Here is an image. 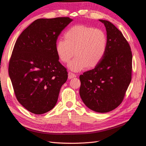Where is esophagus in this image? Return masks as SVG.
Here are the masks:
<instances>
[{"label":"esophagus","instance_id":"1","mask_svg":"<svg viewBox=\"0 0 146 146\" xmlns=\"http://www.w3.org/2000/svg\"><path fill=\"white\" fill-rule=\"evenodd\" d=\"M74 77H76V74H74L72 72H69L68 73V78L69 79H71V78H73Z\"/></svg>","mask_w":146,"mask_h":146}]
</instances>
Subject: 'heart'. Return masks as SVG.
<instances>
[{
  "mask_svg": "<svg viewBox=\"0 0 146 146\" xmlns=\"http://www.w3.org/2000/svg\"><path fill=\"white\" fill-rule=\"evenodd\" d=\"M64 39L56 43L55 49L59 59L69 63L75 54L76 56L68 68L78 72L88 66L94 68L105 56L107 48V38L104 31L86 25H76L64 34Z\"/></svg>",
  "mask_w": 146,
  "mask_h": 146,
  "instance_id": "b5f03b06",
  "label": "heart"
}]
</instances>
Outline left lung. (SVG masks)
Instances as JSON below:
<instances>
[{
  "label": "left lung",
  "mask_w": 146,
  "mask_h": 146,
  "mask_svg": "<svg viewBox=\"0 0 146 146\" xmlns=\"http://www.w3.org/2000/svg\"><path fill=\"white\" fill-rule=\"evenodd\" d=\"M107 31V48L100 62L80 76V98L88 108L107 113L117 108L131 80L132 54L122 33L110 21L99 19Z\"/></svg>",
  "instance_id": "8db88e82"
}]
</instances>
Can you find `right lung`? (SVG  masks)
<instances>
[{
	"label": "right lung",
	"instance_id": "1",
	"mask_svg": "<svg viewBox=\"0 0 146 146\" xmlns=\"http://www.w3.org/2000/svg\"><path fill=\"white\" fill-rule=\"evenodd\" d=\"M72 21L68 17L36 19L15 43L9 76L17 100L33 114L54 108L67 80L68 72L59 62L55 46L61 31Z\"/></svg>",
	"mask_w": 146,
	"mask_h": 146
}]
</instances>
